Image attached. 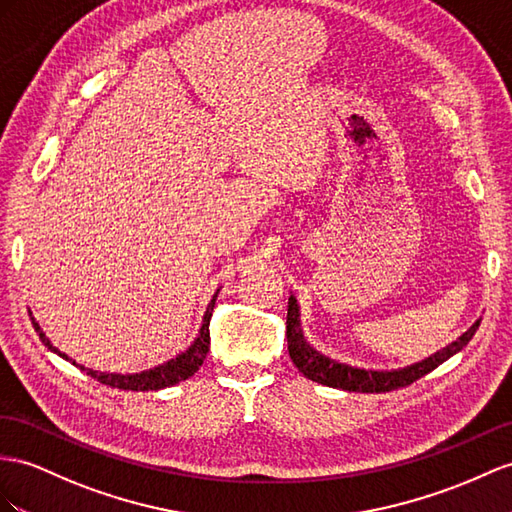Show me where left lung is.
<instances>
[{
	"mask_svg": "<svg viewBox=\"0 0 512 512\" xmlns=\"http://www.w3.org/2000/svg\"><path fill=\"white\" fill-rule=\"evenodd\" d=\"M480 322H476L467 333L456 339L454 344L448 348H443L437 355H432L424 359L422 363H415L411 368L396 370V372H372V370H359V368H350V365L344 363H335L331 359H326L320 355L318 350H313L303 337V331H300V320H298V305L296 298L290 296V303H287V350H290V357L294 361L296 368L303 372L311 381H316L326 387H337V389H346V391H363V393H378V391H391V389H400L415 383L417 378H422L424 374L432 372L441 365L445 359H450L456 355L471 337H474L476 329Z\"/></svg>",
	"mask_w": 512,
	"mask_h": 512,
	"instance_id": "1",
	"label": "left lung"
}]
</instances>
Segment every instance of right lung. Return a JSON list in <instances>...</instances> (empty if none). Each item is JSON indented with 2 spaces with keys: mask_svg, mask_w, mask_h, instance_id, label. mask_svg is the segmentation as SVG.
Returning <instances> with one entry per match:
<instances>
[{
  "mask_svg": "<svg viewBox=\"0 0 512 512\" xmlns=\"http://www.w3.org/2000/svg\"><path fill=\"white\" fill-rule=\"evenodd\" d=\"M216 296L212 298V303H209L205 316H203V326H201V333L199 337L194 339V344L186 350L181 352V355L173 361H168L164 365H160V368H153L149 372H140V374H106V372H95V370H88L84 368V365H77L73 359H69L64 352H60L56 346H51L49 339L45 337V333L41 331V326H38V322L32 318V324L34 329L38 333V337H41V342L51 350V352H58V355L62 359L71 361L75 368L84 370L88 376L97 378L99 383L103 385H110V387H116V389H127V391H155V389H164V387H173L181 381H186V378H190L196 370L201 368L207 352H209V320H212V311H214V305H216Z\"/></svg>",
  "mask_w": 512,
  "mask_h": 512,
  "instance_id": "right-lung-1",
  "label": "right lung"
}]
</instances>
